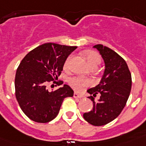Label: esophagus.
Listing matches in <instances>:
<instances>
[{
  "instance_id": "34e87169",
  "label": "esophagus",
  "mask_w": 146,
  "mask_h": 146,
  "mask_svg": "<svg viewBox=\"0 0 146 146\" xmlns=\"http://www.w3.org/2000/svg\"><path fill=\"white\" fill-rule=\"evenodd\" d=\"M73 96H74V98H77V99H80L82 96H80V95H79V94H77V93H74V95H73Z\"/></svg>"
}]
</instances>
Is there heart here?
<instances>
[{
  "mask_svg": "<svg viewBox=\"0 0 146 146\" xmlns=\"http://www.w3.org/2000/svg\"><path fill=\"white\" fill-rule=\"evenodd\" d=\"M85 57L88 64L90 66L91 69H96L99 65L101 64L102 58L98 52L95 51H87L85 52ZM73 55H69L64 62V67L65 69H68L69 67V64L72 60ZM69 83L75 91H81L85 87L89 86L91 84V80L88 78L82 77H73L69 79Z\"/></svg>",
  "mask_w": 146,
  "mask_h": 146,
  "instance_id": "b5f03b06",
  "label": "heart"
}]
</instances>
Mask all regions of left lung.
<instances>
[{"mask_svg":"<svg viewBox=\"0 0 146 146\" xmlns=\"http://www.w3.org/2000/svg\"><path fill=\"white\" fill-rule=\"evenodd\" d=\"M94 47L104 59L105 70L100 83L87 91L94 97L99 94L100 98L96 102L89 96L94 107L83 118L94 126H103L116 118L124 108L131 91V75L126 61L118 53L102 44Z\"/></svg>","mask_w":146,"mask_h":146,"instance_id":"1","label":"left lung"}]
</instances>
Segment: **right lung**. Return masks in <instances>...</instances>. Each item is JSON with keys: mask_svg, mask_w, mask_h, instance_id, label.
I'll return each instance as SVG.
<instances>
[{"mask_svg": "<svg viewBox=\"0 0 146 146\" xmlns=\"http://www.w3.org/2000/svg\"><path fill=\"white\" fill-rule=\"evenodd\" d=\"M77 47L46 43L30 51L20 62L15 75V96L23 112L32 121L47 123L58 114L64 98L73 96L68 85L49 91L47 86L56 81L64 62Z\"/></svg>", "mask_w": 146, "mask_h": 146, "instance_id": "add662e5", "label": "right lung"}]
</instances>
